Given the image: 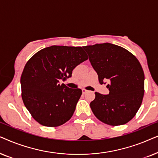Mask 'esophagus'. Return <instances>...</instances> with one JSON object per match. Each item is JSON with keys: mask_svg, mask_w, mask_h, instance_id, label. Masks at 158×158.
I'll list each match as a JSON object with an SVG mask.
<instances>
[{"mask_svg": "<svg viewBox=\"0 0 158 158\" xmlns=\"http://www.w3.org/2000/svg\"><path fill=\"white\" fill-rule=\"evenodd\" d=\"M82 92H83V94H85V93L88 92V90L85 89V88H83V89H82Z\"/></svg>", "mask_w": 158, "mask_h": 158, "instance_id": "esophagus-1", "label": "esophagus"}]
</instances>
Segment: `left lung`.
<instances>
[{
  "label": "left lung",
  "mask_w": 158,
  "mask_h": 158,
  "mask_svg": "<svg viewBox=\"0 0 158 158\" xmlns=\"http://www.w3.org/2000/svg\"><path fill=\"white\" fill-rule=\"evenodd\" d=\"M101 84L108 81L109 94L96 92L90 103L94 115L111 126L123 125L135 116L144 96V75L138 60L126 49L111 43L83 47Z\"/></svg>",
  "instance_id": "left-lung-1"
}]
</instances>
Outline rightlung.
<instances>
[{"label":"right lung","instance_id":"add662e5","mask_svg":"<svg viewBox=\"0 0 158 158\" xmlns=\"http://www.w3.org/2000/svg\"><path fill=\"white\" fill-rule=\"evenodd\" d=\"M88 56L81 47L51 46L27 62L21 77L22 99L32 117L46 127H58L72 117L82 94L60 82Z\"/></svg>","mask_w":158,"mask_h":158}]
</instances>
